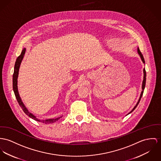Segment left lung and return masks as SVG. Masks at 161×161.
<instances>
[{
    "instance_id": "1",
    "label": "left lung",
    "mask_w": 161,
    "mask_h": 161,
    "mask_svg": "<svg viewBox=\"0 0 161 161\" xmlns=\"http://www.w3.org/2000/svg\"><path fill=\"white\" fill-rule=\"evenodd\" d=\"M138 53L139 54V55H140V58H141V59H142V61H143V62L145 64V59H144V58H143V54H142L141 51H140V50H139V48H138ZM143 73H144V77H143V83H142V92H141V94H140V99H139V100H138V102H137V103H136V106L134 107V108H133V110H132V111H130L129 113H130L131 112H132V111H134V110L136 109V107H137L138 104L139 103V102H140V99H141L142 97V96H143V91H144V89H145V85H146V76H147L146 70H145V69H143Z\"/></svg>"
}]
</instances>
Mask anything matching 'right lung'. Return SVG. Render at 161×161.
I'll list each match as a JSON object with an SVG mask.
<instances>
[{
	"mask_svg": "<svg viewBox=\"0 0 161 161\" xmlns=\"http://www.w3.org/2000/svg\"><path fill=\"white\" fill-rule=\"evenodd\" d=\"M25 48H24L21 54L17 58L16 61L15 62V64H14V73L13 75V91L15 95V97L17 99V101L19 105V106L21 107V108L23 109V111L25 112V113L29 116L30 118H31L32 119L38 121V122H42V123H45V124H50V123H53L57 121H58L62 116L59 117L58 118H55V119H46V120H40L38 119H37V118L33 115L32 113H29L28 110H27V108H25V105L23 104L21 99L19 97V93H18V86H17V82H18V72H19V66L21 64V62L22 61L24 56H25Z\"/></svg>",
	"mask_w": 161,
	"mask_h": 161,
	"instance_id": "obj_1",
	"label": "right lung"
}]
</instances>
